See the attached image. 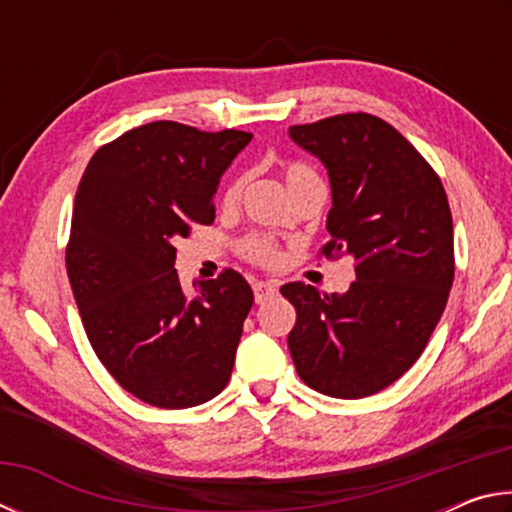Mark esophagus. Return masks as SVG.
I'll return each mask as SVG.
<instances>
[{"label": "esophagus", "instance_id": "34e87169", "mask_svg": "<svg viewBox=\"0 0 512 512\" xmlns=\"http://www.w3.org/2000/svg\"><path fill=\"white\" fill-rule=\"evenodd\" d=\"M255 302L257 305H262V302H266L268 298H273L277 293V284L275 282H255Z\"/></svg>", "mask_w": 512, "mask_h": 512}]
</instances>
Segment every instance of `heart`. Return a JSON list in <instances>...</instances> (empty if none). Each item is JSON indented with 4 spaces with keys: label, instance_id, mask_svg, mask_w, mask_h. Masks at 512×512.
Instances as JSON below:
<instances>
[{
    "label": "heart",
    "instance_id": "heart-1",
    "mask_svg": "<svg viewBox=\"0 0 512 512\" xmlns=\"http://www.w3.org/2000/svg\"><path fill=\"white\" fill-rule=\"evenodd\" d=\"M307 176H314V171L305 164H289L287 169H284V180H287V187H291L293 183H298V180L307 178ZM241 187H244V178H235L232 183L228 185L223 194V203L225 205H235L241 196ZM244 253L246 257L253 259V262L259 264H277L280 262V250L273 244V241H268L264 237H250L244 241Z\"/></svg>",
    "mask_w": 512,
    "mask_h": 512
}]
</instances>
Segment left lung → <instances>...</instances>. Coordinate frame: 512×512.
Instances as JSON below:
<instances>
[{
    "instance_id": "8db88e82",
    "label": "left lung",
    "mask_w": 512,
    "mask_h": 512,
    "mask_svg": "<svg viewBox=\"0 0 512 512\" xmlns=\"http://www.w3.org/2000/svg\"><path fill=\"white\" fill-rule=\"evenodd\" d=\"M291 140L325 164L332 187L325 255L354 257L345 293L305 282L280 289L296 307L291 359L314 391L359 400L409 370L454 282V225L427 160L391 124L366 112L291 126Z\"/></svg>"
}]
</instances>
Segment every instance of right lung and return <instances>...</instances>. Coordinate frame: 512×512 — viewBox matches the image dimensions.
<instances>
[{"mask_svg":"<svg viewBox=\"0 0 512 512\" xmlns=\"http://www.w3.org/2000/svg\"><path fill=\"white\" fill-rule=\"evenodd\" d=\"M253 140L151 121L92 155L74 198L67 275L85 334L121 388L158 409L219 395L253 291L235 271L180 287L178 237L214 221L221 176Z\"/></svg>","mask_w":512,"mask_h":512,"instance_id":"1","label":"right lung"}]
</instances>
